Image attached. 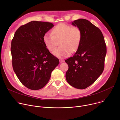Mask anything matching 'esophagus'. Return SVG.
<instances>
[{
  "instance_id": "esophagus-1",
  "label": "esophagus",
  "mask_w": 120,
  "mask_h": 120,
  "mask_svg": "<svg viewBox=\"0 0 120 120\" xmlns=\"http://www.w3.org/2000/svg\"><path fill=\"white\" fill-rule=\"evenodd\" d=\"M64 61L63 60H62V59H60L59 60V62H60V63H62V62H63Z\"/></svg>"
}]
</instances>
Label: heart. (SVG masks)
<instances>
[{"mask_svg": "<svg viewBox=\"0 0 120 120\" xmlns=\"http://www.w3.org/2000/svg\"><path fill=\"white\" fill-rule=\"evenodd\" d=\"M82 39V32L77 26H71L65 23H60L52 30V34L46 33L43 41L46 48L52 51L59 41V47L56 48L53 54L58 58H64L77 51Z\"/></svg>", "mask_w": 120, "mask_h": 120, "instance_id": "b5f03b06", "label": "heart"}]
</instances>
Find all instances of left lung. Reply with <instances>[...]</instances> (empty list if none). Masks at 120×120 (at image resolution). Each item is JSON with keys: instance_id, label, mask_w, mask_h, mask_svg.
I'll use <instances>...</instances> for the list:
<instances>
[{"instance_id": "left-lung-1", "label": "left lung", "mask_w": 120, "mask_h": 120, "mask_svg": "<svg viewBox=\"0 0 120 120\" xmlns=\"http://www.w3.org/2000/svg\"><path fill=\"white\" fill-rule=\"evenodd\" d=\"M72 24L80 28L82 39L75 54L65 60L69 67L65 77L73 87L83 89L90 86L103 72L106 45L101 31L89 21L79 19Z\"/></svg>"}]
</instances>
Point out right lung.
<instances>
[{
    "mask_svg": "<svg viewBox=\"0 0 120 120\" xmlns=\"http://www.w3.org/2000/svg\"><path fill=\"white\" fill-rule=\"evenodd\" d=\"M54 26L49 22L31 21L20 26L12 40L13 70L21 82L29 89L44 87L59 63L43 41L45 34Z\"/></svg>",
    "mask_w": 120,
    "mask_h": 120,
    "instance_id": "add662e5",
    "label": "right lung"
}]
</instances>
